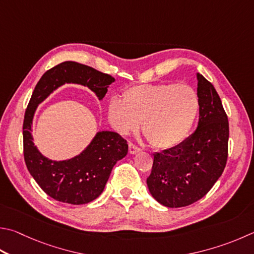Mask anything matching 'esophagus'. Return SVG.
Instances as JSON below:
<instances>
[{
    "label": "esophagus",
    "instance_id": "34e87169",
    "mask_svg": "<svg viewBox=\"0 0 254 254\" xmlns=\"http://www.w3.org/2000/svg\"><path fill=\"white\" fill-rule=\"evenodd\" d=\"M128 151H130L131 154H135L137 152L141 151V147L135 145L134 143H130V144H128Z\"/></svg>",
    "mask_w": 254,
    "mask_h": 254
}]
</instances>
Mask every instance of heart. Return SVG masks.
Here are the masks:
<instances>
[{
	"label": "heart",
	"instance_id": "heart-1",
	"mask_svg": "<svg viewBox=\"0 0 254 254\" xmlns=\"http://www.w3.org/2000/svg\"><path fill=\"white\" fill-rule=\"evenodd\" d=\"M199 111V95L192 86L159 83L128 87L122 101H110L108 118L123 134L135 131L142 122L143 135L152 146L171 149L186 140Z\"/></svg>",
	"mask_w": 254,
	"mask_h": 254
}]
</instances>
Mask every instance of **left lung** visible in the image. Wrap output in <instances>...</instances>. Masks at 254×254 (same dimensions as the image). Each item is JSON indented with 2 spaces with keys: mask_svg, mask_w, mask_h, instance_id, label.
Listing matches in <instances>:
<instances>
[{
  "mask_svg": "<svg viewBox=\"0 0 254 254\" xmlns=\"http://www.w3.org/2000/svg\"><path fill=\"white\" fill-rule=\"evenodd\" d=\"M199 123L192 135L171 149L155 152L146 179L154 199L168 207L202 199L218 181L228 160L229 121L212 83L197 74Z\"/></svg>",
  "mask_w": 254,
  "mask_h": 254,
  "instance_id": "8db88e82",
  "label": "left lung"
}]
</instances>
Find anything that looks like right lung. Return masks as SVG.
<instances>
[{
    "label": "right lung",
    "mask_w": 254,
    "mask_h": 254,
    "mask_svg": "<svg viewBox=\"0 0 254 254\" xmlns=\"http://www.w3.org/2000/svg\"><path fill=\"white\" fill-rule=\"evenodd\" d=\"M114 77L84 64L66 61L50 68L36 84L23 121V154L26 168L40 188L54 200L68 204H85L95 200L107 184L112 169L127 155V140L117 132L95 135L80 155L67 161H51L34 146L32 119L38 104L64 83H79L103 99Z\"/></svg>",
    "instance_id": "obj_1"
}]
</instances>
